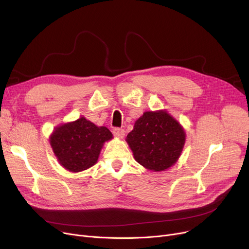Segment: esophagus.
Wrapping results in <instances>:
<instances>
[{
	"label": "esophagus",
	"mask_w": 249,
	"mask_h": 249,
	"mask_svg": "<svg viewBox=\"0 0 249 249\" xmlns=\"http://www.w3.org/2000/svg\"><path fill=\"white\" fill-rule=\"evenodd\" d=\"M112 133H113L114 137H116V138H119V139H124V135H125V133H124V130L123 128H120V127H115V128H113V130H112Z\"/></svg>",
	"instance_id": "obj_1"
}]
</instances>
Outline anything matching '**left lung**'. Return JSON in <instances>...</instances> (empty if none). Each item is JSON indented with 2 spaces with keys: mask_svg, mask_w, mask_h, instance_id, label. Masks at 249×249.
<instances>
[{
  "mask_svg": "<svg viewBox=\"0 0 249 249\" xmlns=\"http://www.w3.org/2000/svg\"><path fill=\"white\" fill-rule=\"evenodd\" d=\"M137 162L153 172L174 166L186 142L181 124L166 110L145 111L125 139Z\"/></svg>",
  "mask_w": 249,
  "mask_h": 249,
  "instance_id": "1",
  "label": "left lung"
}]
</instances>
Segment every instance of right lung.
<instances>
[{
	"mask_svg": "<svg viewBox=\"0 0 249 249\" xmlns=\"http://www.w3.org/2000/svg\"><path fill=\"white\" fill-rule=\"evenodd\" d=\"M112 138L107 127L97 126L81 116L57 125L49 142L59 164L69 172L78 173L96 164L104 143Z\"/></svg>",
	"mask_w": 249,
	"mask_h": 249,
	"instance_id": "add662e5",
	"label": "right lung"
}]
</instances>
